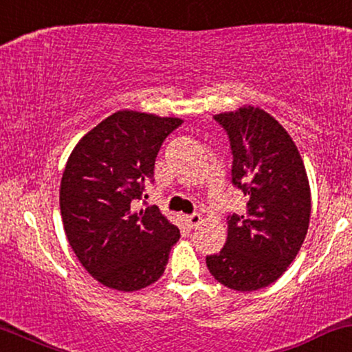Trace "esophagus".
Listing matches in <instances>:
<instances>
[{
	"mask_svg": "<svg viewBox=\"0 0 352 352\" xmlns=\"http://www.w3.org/2000/svg\"><path fill=\"white\" fill-rule=\"evenodd\" d=\"M185 221L188 222L190 228H195V226H198L199 222H201L203 219H201V216H199V214H197V212H195V214H188V216H185Z\"/></svg>",
	"mask_w": 352,
	"mask_h": 352,
	"instance_id": "1",
	"label": "esophagus"
}]
</instances>
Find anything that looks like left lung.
Instances as JSON below:
<instances>
[{
	"mask_svg": "<svg viewBox=\"0 0 352 352\" xmlns=\"http://www.w3.org/2000/svg\"><path fill=\"white\" fill-rule=\"evenodd\" d=\"M232 151V184L247 211L228 217V239L206 256L217 283L240 292L270 286L294 261L310 221V186L299 149L260 107L214 115Z\"/></svg>",
	"mask_w": 352,
	"mask_h": 352,
	"instance_id": "obj_1",
	"label": "left lung"
}]
</instances>
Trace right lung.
Returning a JSON list of instances; mask_svg holds the SVG:
<instances>
[{"label":"right lung","instance_id":"1","mask_svg":"<svg viewBox=\"0 0 352 352\" xmlns=\"http://www.w3.org/2000/svg\"><path fill=\"white\" fill-rule=\"evenodd\" d=\"M184 120L120 110L84 135L66 162L60 209L68 242L100 284L140 291L161 278L180 230L157 206L133 211L164 140Z\"/></svg>","mask_w":352,"mask_h":352}]
</instances>
